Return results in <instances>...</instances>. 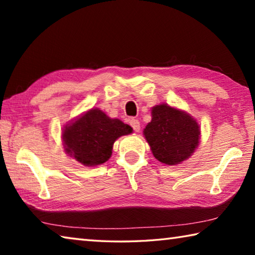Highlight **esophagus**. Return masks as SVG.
Here are the masks:
<instances>
[{
  "instance_id": "1",
  "label": "esophagus",
  "mask_w": 255,
  "mask_h": 255,
  "mask_svg": "<svg viewBox=\"0 0 255 255\" xmlns=\"http://www.w3.org/2000/svg\"><path fill=\"white\" fill-rule=\"evenodd\" d=\"M129 124H130V126L132 127L133 131L138 132V131L140 130V124H139V122H138L137 119H130V122H129Z\"/></svg>"
}]
</instances>
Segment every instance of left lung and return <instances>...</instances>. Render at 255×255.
Returning <instances> with one entry per match:
<instances>
[{"label": "left lung", "mask_w": 255, "mask_h": 255, "mask_svg": "<svg viewBox=\"0 0 255 255\" xmlns=\"http://www.w3.org/2000/svg\"><path fill=\"white\" fill-rule=\"evenodd\" d=\"M154 157L166 165H176L191 156L200 143L197 120L166 103L152 108V120L143 130Z\"/></svg>", "instance_id": "left-lung-1"}]
</instances>
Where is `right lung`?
I'll return each instance as SVG.
<instances>
[{
  "instance_id": "1",
  "label": "right lung",
  "mask_w": 255,
  "mask_h": 255,
  "mask_svg": "<svg viewBox=\"0 0 255 255\" xmlns=\"http://www.w3.org/2000/svg\"><path fill=\"white\" fill-rule=\"evenodd\" d=\"M131 132L129 125L92 108L63 128L62 139L68 156L84 166H97L111 157L112 147L119 137Z\"/></svg>"
}]
</instances>
